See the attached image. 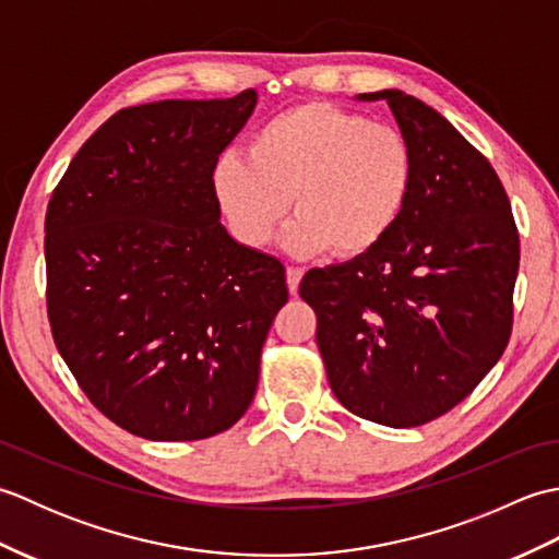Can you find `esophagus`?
<instances>
[{
	"mask_svg": "<svg viewBox=\"0 0 559 559\" xmlns=\"http://www.w3.org/2000/svg\"><path fill=\"white\" fill-rule=\"evenodd\" d=\"M286 281H288V290H290V295H298L300 281H302V269H298V266H288V269H286Z\"/></svg>",
	"mask_w": 559,
	"mask_h": 559,
	"instance_id": "34e87169",
	"label": "esophagus"
}]
</instances>
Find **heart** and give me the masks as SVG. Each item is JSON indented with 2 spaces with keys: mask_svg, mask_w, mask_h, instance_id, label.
I'll return each mask as SVG.
<instances>
[{
  "mask_svg": "<svg viewBox=\"0 0 559 559\" xmlns=\"http://www.w3.org/2000/svg\"><path fill=\"white\" fill-rule=\"evenodd\" d=\"M213 194L230 233L264 247L288 211L283 233L290 254L370 252L394 230L413 187L408 141L389 124L305 103L261 124L247 158L223 153L213 165Z\"/></svg>",
  "mask_w": 559,
  "mask_h": 559,
  "instance_id": "obj_1",
  "label": "heart"
}]
</instances>
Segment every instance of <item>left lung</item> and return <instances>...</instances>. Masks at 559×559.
Segmentation results:
<instances>
[{
    "instance_id": "left-lung-1",
    "label": "left lung",
    "mask_w": 559,
    "mask_h": 559,
    "mask_svg": "<svg viewBox=\"0 0 559 559\" xmlns=\"http://www.w3.org/2000/svg\"><path fill=\"white\" fill-rule=\"evenodd\" d=\"M413 153L399 223L370 252L310 269L300 295L317 312L331 391L350 413L418 427L466 399L512 334L519 233L500 177L454 124L386 88Z\"/></svg>"
}]
</instances>
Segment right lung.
<instances>
[{"instance_id":"right-lung-1","label":"right lung","mask_w":559,"mask_h":559,"mask_svg":"<svg viewBox=\"0 0 559 559\" xmlns=\"http://www.w3.org/2000/svg\"><path fill=\"white\" fill-rule=\"evenodd\" d=\"M254 105L247 88L124 108L47 206L57 350L93 406L144 439L192 442L240 420L288 302L286 269L225 230L211 182Z\"/></svg>"}]
</instances>
